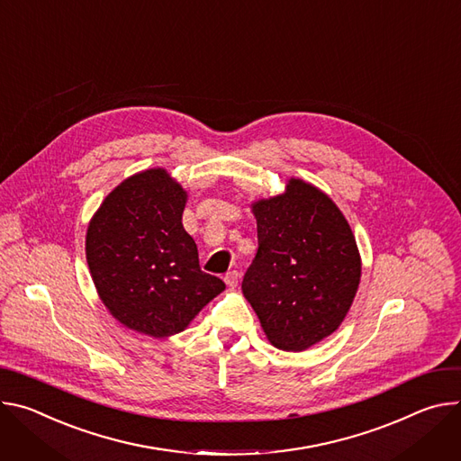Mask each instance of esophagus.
Returning a JSON list of instances; mask_svg holds the SVG:
<instances>
[{"label": "esophagus", "mask_w": 461, "mask_h": 461, "mask_svg": "<svg viewBox=\"0 0 461 461\" xmlns=\"http://www.w3.org/2000/svg\"><path fill=\"white\" fill-rule=\"evenodd\" d=\"M238 278H240L238 271H229V273H225V276H223L225 284H227L230 289H234V287L238 285Z\"/></svg>", "instance_id": "obj_1"}]
</instances>
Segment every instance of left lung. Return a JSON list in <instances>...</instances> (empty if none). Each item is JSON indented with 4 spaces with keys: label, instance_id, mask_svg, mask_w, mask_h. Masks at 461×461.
Wrapping results in <instances>:
<instances>
[{
    "label": "left lung",
    "instance_id": "1",
    "mask_svg": "<svg viewBox=\"0 0 461 461\" xmlns=\"http://www.w3.org/2000/svg\"><path fill=\"white\" fill-rule=\"evenodd\" d=\"M250 211L258 252L243 296L275 348L303 351L337 331L351 308L361 282L355 236L333 199L296 177Z\"/></svg>",
    "mask_w": 461,
    "mask_h": 461
}]
</instances>
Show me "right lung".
Segmentation results:
<instances>
[{
  "instance_id": "add662e5",
  "label": "right lung",
  "mask_w": 461,
  "mask_h": 461,
  "mask_svg": "<svg viewBox=\"0 0 461 461\" xmlns=\"http://www.w3.org/2000/svg\"><path fill=\"white\" fill-rule=\"evenodd\" d=\"M186 190L149 168L117 185L86 232V258L96 293L122 326L140 335H176L225 284L203 273L197 245L183 229Z\"/></svg>"
}]
</instances>
